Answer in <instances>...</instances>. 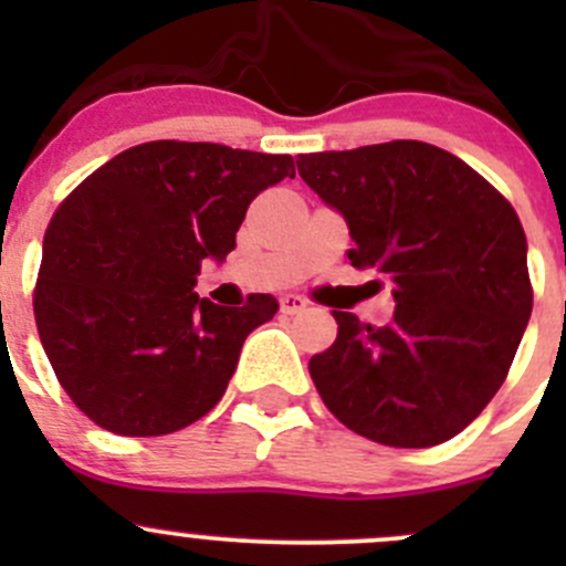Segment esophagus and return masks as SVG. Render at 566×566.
I'll return each mask as SVG.
<instances>
[{"label":"esophagus","mask_w":566,"mask_h":566,"mask_svg":"<svg viewBox=\"0 0 566 566\" xmlns=\"http://www.w3.org/2000/svg\"><path fill=\"white\" fill-rule=\"evenodd\" d=\"M306 304H310V301L301 298V295H293V293L282 295V298H279V306H282L284 315H298V312L306 310Z\"/></svg>","instance_id":"esophagus-1"}]
</instances>
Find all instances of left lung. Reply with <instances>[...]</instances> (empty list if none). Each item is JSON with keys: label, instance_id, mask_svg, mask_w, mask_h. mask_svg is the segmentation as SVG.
Listing matches in <instances>:
<instances>
[{"label": "left lung", "instance_id": "left-lung-1", "mask_svg": "<svg viewBox=\"0 0 566 566\" xmlns=\"http://www.w3.org/2000/svg\"><path fill=\"white\" fill-rule=\"evenodd\" d=\"M298 175L345 219L356 268L391 284L394 319L334 312L310 361L331 413L384 447L465 430L501 389L531 317L528 243L512 205L465 161L413 139L298 156Z\"/></svg>", "mask_w": 566, "mask_h": 566}]
</instances>
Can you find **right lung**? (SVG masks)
Returning a JSON list of instances; mask_svg holds the SVG:
<instances>
[{
	"label": "right lung",
	"instance_id": "right-lung-1",
	"mask_svg": "<svg viewBox=\"0 0 566 566\" xmlns=\"http://www.w3.org/2000/svg\"><path fill=\"white\" fill-rule=\"evenodd\" d=\"M293 158L210 142H147L95 169L43 238L35 319L62 389L98 427L167 436L227 391L273 295L219 306L193 293L202 260L235 249L251 199Z\"/></svg>",
	"mask_w": 566,
	"mask_h": 566
}]
</instances>
